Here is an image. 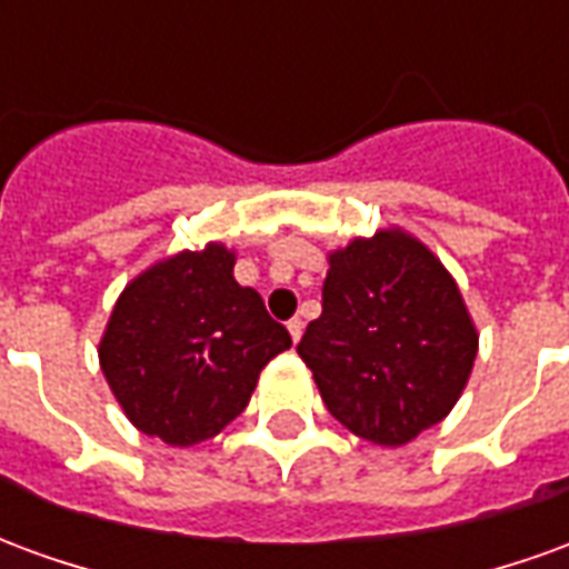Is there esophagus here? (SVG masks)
Wrapping results in <instances>:
<instances>
[{
  "label": "esophagus",
  "mask_w": 569,
  "mask_h": 569,
  "mask_svg": "<svg viewBox=\"0 0 569 569\" xmlns=\"http://www.w3.org/2000/svg\"><path fill=\"white\" fill-rule=\"evenodd\" d=\"M286 329H289V335H292V341H298V338H301V332H305V322L296 317V320L286 322Z\"/></svg>",
  "instance_id": "34e87169"
}]
</instances>
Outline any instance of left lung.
<instances>
[{"label":"left lung","instance_id":"left-lung-1","mask_svg":"<svg viewBox=\"0 0 569 569\" xmlns=\"http://www.w3.org/2000/svg\"><path fill=\"white\" fill-rule=\"evenodd\" d=\"M476 353L453 277L399 228L335 249L322 313L298 345L332 418L383 448L448 418Z\"/></svg>","mask_w":569,"mask_h":569}]
</instances>
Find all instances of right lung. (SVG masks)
Here are the masks:
<instances>
[{
    "instance_id": "add662e5",
    "label": "right lung",
    "mask_w": 569,
    "mask_h": 569,
    "mask_svg": "<svg viewBox=\"0 0 569 569\" xmlns=\"http://www.w3.org/2000/svg\"><path fill=\"white\" fill-rule=\"evenodd\" d=\"M289 347L259 292L234 280V252L207 243L124 286L100 369L133 427L188 448L219 436L247 408L261 369Z\"/></svg>"
}]
</instances>
